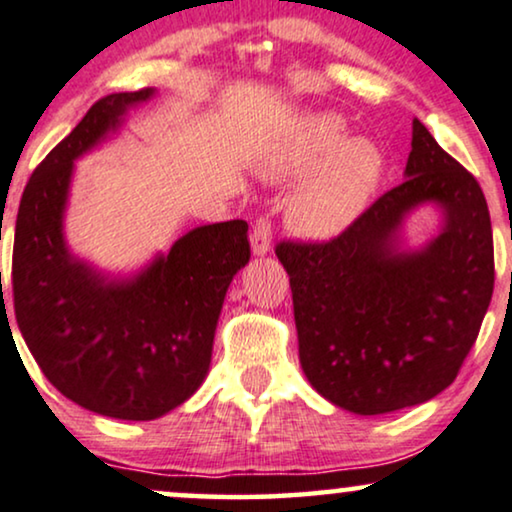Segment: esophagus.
I'll use <instances>...</instances> for the list:
<instances>
[{"instance_id": "obj_1", "label": "esophagus", "mask_w": 512, "mask_h": 512, "mask_svg": "<svg viewBox=\"0 0 512 512\" xmlns=\"http://www.w3.org/2000/svg\"><path fill=\"white\" fill-rule=\"evenodd\" d=\"M250 248L255 255H267L271 250V222L269 219L260 217L252 226V234H250Z\"/></svg>"}]
</instances>
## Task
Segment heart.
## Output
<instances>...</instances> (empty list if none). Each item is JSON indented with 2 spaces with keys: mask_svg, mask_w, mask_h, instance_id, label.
Masks as SVG:
<instances>
[{
  "mask_svg": "<svg viewBox=\"0 0 512 512\" xmlns=\"http://www.w3.org/2000/svg\"><path fill=\"white\" fill-rule=\"evenodd\" d=\"M347 134L342 115L307 113L262 153L269 181L304 177L286 212L295 234L326 241L349 229L371 203L383 179V153L371 139Z\"/></svg>",
  "mask_w": 512,
  "mask_h": 512,
  "instance_id": "heart-1",
  "label": "heart"
}]
</instances>
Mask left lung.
Segmentation results:
<instances>
[{
	"label": "left lung",
	"mask_w": 512,
	"mask_h": 512,
	"mask_svg": "<svg viewBox=\"0 0 512 512\" xmlns=\"http://www.w3.org/2000/svg\"><path fill=\"white\" fill-rule=\"evenodd\" d=\"M404 177L333 241L276 245L302 371L359 416L423 404L454 383L494 293L487 200L420 120ZM423 204L438 205L443 229L406 249L400 229Z\"/></svg>",
	"instance_id": "left-lung-1"
}]
</instances>
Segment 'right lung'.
Masks as SVG:
<instances>
[{
    "instance_id": "1",
    "label": "right lung",
    "mask_w": 512,
    "mask_h": 512,
    "mask_svg": "<svg viewBox=\"0 0 512 512\" xmlns=\"http://www.w3.org/2000/svg\"><path fill=\"white\" fill-rule=\"evenodd\" d=\"M153 94L96 101L32 172L16 217L11 278L25 345L63 397L120 420L160 418L198 390L226 290L250 260L243 219L196 226L132 276H111L70 252L63 217L75 160Z\"/></svg>"
}]
</instances>
